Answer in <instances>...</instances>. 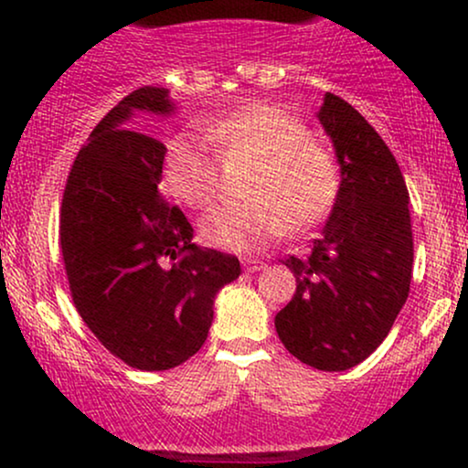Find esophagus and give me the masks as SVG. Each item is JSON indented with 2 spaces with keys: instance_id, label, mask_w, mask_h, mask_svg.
Returning <instances> with one entry per match:
<instances>
[{
  "instance_id": "1",
  "label": "esophagus",
  "mask_w": 468,
  "mask_h": 468,
  "mask_svg": "<svg viewBox=\"0 0 468 468\" xmlns=\"http://www.w3.org/2000/svg\"><path fill=\"white\" fill-rule=\"evenodd\" d=\"M266 264L261 260H244V271L246 272H257V271H264Z\"/></svg>"
}]
</instances>
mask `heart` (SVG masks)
Wrapping results in <instances>:
<instances>
[{"mask_svg": "<svg viewBox=\"0 0 468 468\" xmlns=\"http://www.w3.org/2000/svg\"><path fill=\"white\" fill-rule=\"evenodd\" d=\"M204 136L222 154L252 149L246 191L250 197L227 202L202 218L200 233L224 250H260L290 229L308 227L330 211L338 171L324 144L308 138L297 116L266 101H250L204 122ZM163 186L191 208H207L218 197V155L204 138L178 133L166 143Z\"/></svg>", "mask_w": 468, "mask_h": 468, "instance_id": "heart-1", "label": "heart"}]
</instances>
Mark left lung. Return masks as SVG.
<instances>
[{"label":"left lung","instance_id":"obj_1","mask_svg":"<svg viewBox=\"0 0 468 468\" xmlns=\"http://www.w3.org/2000/svg\"><path fill=\"white\" fill-rule=\"evenodd\" d=\"M316 118L335 147L341 182L308 255L283 261L297 292L275 327L302 363L343 372L385 341L410 294V191L394 154L347 101L325 92Z\"/></svg>","mask_w":468,"mask_h":468}]
</instances>
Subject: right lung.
Here are the masks:
<instances>
[{"instance_id":"1","label":"right lung","mask_w":468,"mask_h":468,"mask_svg":"<svg viewBox=\"0 0 468 468\" xmlns=\"http://www.w3.org/2000/svg\"><path fill=\"white\" fill-rule=\"evenodd\" d=\"M136 112L171 116L176 103L144 85L107 112L69 169L58 235L85 325L130 367L163 372L204 346L216 294L241 268L193 244L189 219L160 196L166 147L127 125Z\"/></svg>"}]
</instances>
